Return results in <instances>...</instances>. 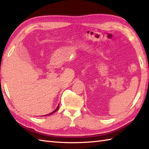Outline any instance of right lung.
<instances>
[{
  "mask_svg": "<svg viewBox=\"0 0 149 149\" xmlns=\"http://www.w3.org/2000/svg\"><path fill=\"white\" fill-rule=\"evenodd\" d=\"M59 105L58 106V107H57V108L54 110V111H52V113H49V114H47V115H46L45 116H47V115H52V114L54 113H55V112H56L57 111H58V109H59Z\"/></svg>",
  "mask_w": 149,
  "mask_h": 149,
  "instance_id": "add662e5",
  "label": "right lung"
}]
</instances>
